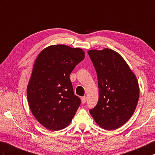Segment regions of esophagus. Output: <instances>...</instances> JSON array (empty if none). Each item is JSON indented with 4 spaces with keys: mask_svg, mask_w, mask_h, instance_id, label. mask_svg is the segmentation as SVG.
Listing matches in <instances>:
<instances>
[{
    "mask_svg": "<svg viewBox=\"0 0 155 155\" xmlns=\"http://www.w3.org/2000/svg\"><path fill=\"white\" fill-rule=\"evenodd\" d=\"M86 99H87V98H86V96H82V98H81V101H82V104H84L86 101Z\"/></svg>",
    "mask_w": 155,
    "mask_h": 155,
    "instance_id": "obj_1",
    "label": "esophagus"
}]
</instances>
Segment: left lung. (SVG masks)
<instances>
[{
	"label": "left lung",
	"instance_id": "left-lung-1",
	"mask_svg": "<svg viewBox=\"0 0 155 155\" xmlns=\"http://www.w3.org/2000/svg\"><path fill=\"white\" fill-rule=\"evenodd\" d=\"M94 65L99 98L90 114L100 127L114 130L124 125L134 113L139 98L135 75L120 54L112 49L88 51Z\"/></svg>",
	"mask_w": 155,
	"mask_h": 155
}]
</instances>
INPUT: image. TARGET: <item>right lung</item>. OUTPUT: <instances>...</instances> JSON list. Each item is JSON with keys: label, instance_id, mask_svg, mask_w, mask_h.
Here are the masks:
<instances>
[{"label": "right lung", "instance_id": "right-lung-1", "mask_svg": "<svg viewBox=\"0 0 155 155\" xmlns=\"http://www.w3.org/2000/svg\"><path fill=\"white\" fill-rule=\"evenodd\" d=\"M84 59L80 48L55 45L42 50L35 61L27 88L28 104L35 118L49 130L67 127L81 105L70 74Z\"/></svg>", "mask_w": 155, "mask_h": 155}]
</instances>
